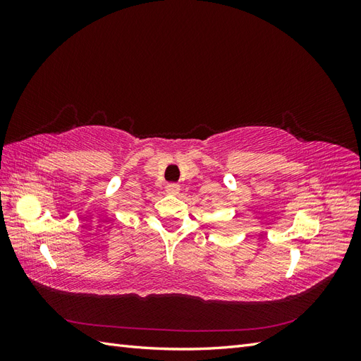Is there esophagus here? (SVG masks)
Listing matches in <instances>:
<instances>
[{
	"label": "esophagus",
	"mask_w": 361,
	"mask_h": 361,
	"mask_svg": "<svg viewBox=\"0 0 361 361\" xmlns=\"http://www.w3.org/2000/svg\"><path fill=\"white\" fill-rule=\"evenodd\" d=\"M166 191L169 192V194H173V195H176V194H179V191H180V187L178 183H174V182H170V183H167V187H166Z\"/></svg>",
	"instance_id": "obj_1"
}]
</instances>
